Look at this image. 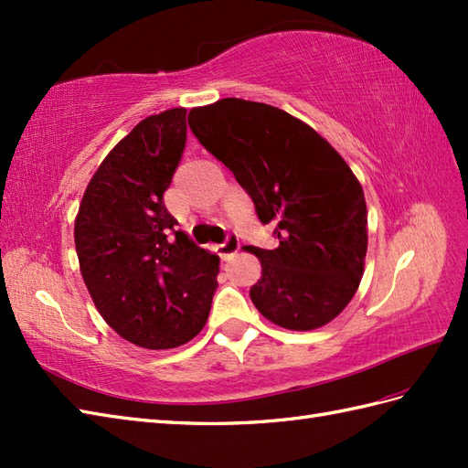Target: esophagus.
Masks as SVG:
<instances>
[{"instance_id":"1","label":"esophagus","mask_w":468,"mask_h":468,"mask_svg":"<svg viewBox=\"0 0 468 468\" xmlns=\"http://www.w3.org/2000/svg\"><path fill=\"white\" fill-rule=\"evenodd\" d=\"M237 251H239V239H237V235H227V239L217 247V253L221 255V260H231Z\"/></svg>"}]
</instances>
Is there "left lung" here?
<instances>
[{
	"mask_svg": "<svg viewBox=\"0 0 468 468\" xmlns=\"http://www.w3.org/2000/svg\"><path fill=\"white\" fill-rule=\"evenodd\" d=\"M188 126L231 171L275 250L251 247L261 280L251 302L285 330L307 332L332 322L362 280L367 211L362 185L335 148L280 108L223 98L193 108Z\"/></svg>",
	"mask_w": 468,
	"mask_h": 468,
	"instance_id": "8db88e82",
	"label": "left lung"
}]
</instances>
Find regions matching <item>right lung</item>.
Here are the masks:
<instances>
[{"mask_svg":"<svg viewBox=\"0 0 468 468\" xmlns=\"http://www.w3.org/2000/svg\"><path fill=\"white\" fill-rule=\"evenodd\" d=\"M185 108H171L138 122L98 166L74 223L96 310L146 350L193 340L217 290L218 257L176 231L163 201L185 151Z\"/></svg>","mask_w":468,"mask_h":468,"instance_id":"add662e5","label":"right lung"}]
</instances>
